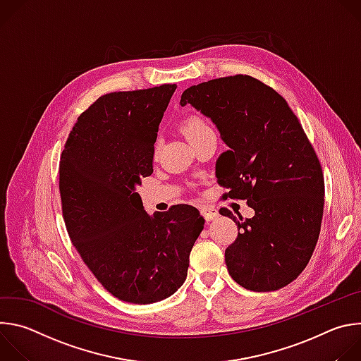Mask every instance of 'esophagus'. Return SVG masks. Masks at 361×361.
I'll return each instance as SVG.
<instances>
[{"mask_svg": "<svg viewBox=\"0 0 361 361\" xmlns=\"http://www.w3.org/2000/svg\"><path fill=\"white\" fill-rule=\"evenodd\" d=\"M201 213L207 221H212L220 216L219 210L216 207H212V205H204V207L201 209Z\"/></svg>", "mask_w": 361, "mask_h": 361, "instance_id": "1", "label": "esophagus"}]
</instances>
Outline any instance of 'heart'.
Segmentation results:
<instances>
[{"label": "heart", "instance_id": "obj_1", "mask_svg": "<svg viewBox=\"0 0 361 361\" xmlns=\"http://www.w3.org/2000/svg\"><path fill=\"white\" fill-rule=\"evenodd\" d=\"M210 126L205 123V120L198 114H188L181 121V131L187 137V140H191L200 134H204L210 131Z\"/></svg>", "mask_w": 361, "mask_h": 361}]
</instances>
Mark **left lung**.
Instances as JSON below:
<instances>
[{
    "label": "left lung",
    "mask_w": 361,
    "mask_h": 361,
    "mask_svg": "<svg viewBox=\"0 0 361 361\" xmlns=\"http://www.w3.org/2000/svg\"><path fill=\"white\" fill-rule=\"evenodd\" d=\"M217 127L228 147L219 157L226 197L247 200L251 219L226 250L235 283L274 291L295 280L310 262L324 207V178L316 152L286 99L262 81L234 75L187 88L180 101Z\"/></svg>",
    "instance_id": "8db88e82"
}]
</instances>
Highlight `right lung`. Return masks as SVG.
<instances>
[{
    "label": "right lung",
    "instance_id": "add662e5",
    "mask_svg": "<svg viewBox=\"0 0 361 361\" xmlns=\"http://www.w3.org/2000/svg\"><path fill=\"white\" fill-rule=\"evenodd\" d=\"M176 84L111 92L80 116L60 161L63 214L74 247L117 298L151 304L185 281L204 228L192 205L147 214L137 187L152 174L154 142Z\"/></svg>",
    "mask_w": 361,
    "mask_h": 361
}]
</instances>
